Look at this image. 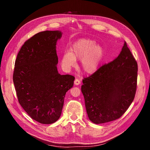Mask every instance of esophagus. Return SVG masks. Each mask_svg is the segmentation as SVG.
<instances>
[{"label": "esophagus", "instance_id": "esophagus-1", "mask_svg": "<svg viewBox=\"0 0 150 150\" xmlns=\"http://www.w3.org/2000/svg\"><path fill=\"white\" fill-rule=\"evenodd\" d=\"M80 84H81V81H80L79 79H76L74 80V84H75V85L78 86V85H79Z\"/></svg>", "mask_w": 150, "mask_h": 150}]
</instances>
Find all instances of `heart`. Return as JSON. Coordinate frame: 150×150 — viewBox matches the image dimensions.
Segmentation results:
<instances>
[{"label": "heart", "instance_id": "1", "mask_svg": "<svg viewBox=\"0 0 150 150\" xmlns=\"http://www.w3.org/2000/svg\"><path fill=\"white\" fill-rule=\"evenodd\" d=\"M104 54V48L96 44L94 40L80 39L72 45L70 52L63 55L62 64L66 69H70L76 66L77 59H81V70L86 74H91L98 70Z\"/></svg>", "mask_w": 150, "mask_h": 150}]
</instances>
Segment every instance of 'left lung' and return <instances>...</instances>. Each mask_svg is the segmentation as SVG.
Returning <instances> with one entry per match:
<instances>
[{"label": "left lung", "mask_w": 150, "mask_h": 150, "mask_svg": "<svg viewBox=\"0 0 150 150\" xmlns=\"http://www.w3.org/2000/svg\"><path fill=\"white\" fill-rule=\"evenodd\" d=\"M137 75V62L125 42L114 61L83 80L81 91L89 120L101 124L120 118L134 98Z\"/></svg>", "instance_id": "left-lung-1"}]
</instances>
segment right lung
I'll return each mask as SVG.
<instances>
[{
  "label": "right lung",
  "mask_w": 150,
  "mask_h": 150,
  "mask_svg": "<svg viewBox=\"0 0 150 150\" xmlns=\"http://www.w3.org/2000/svg\"><path fill=\"white\" fill-rule=\"evenodd\" d=\"M60 30H46L25 41L17 54L13 82L21 106L32 119L52 124L59 118L74 77L58 72L56 44Z\"/></svg>",
  "instance_id": "obj_1"
}]
</instances>
